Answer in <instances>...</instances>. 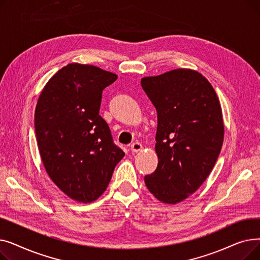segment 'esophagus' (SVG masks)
<instances>
[{
  "label": "esophagus",
  "mask_w": 260,
  "mask_h": 260,
  "mask_svg": "<svg viewBox=\"0 0 260 260\" xmlns=\"http://www.w3.org/2000/svg\"><path fill=\"white\" fill-rule=\"evenodd\" d=\"M142 148H143V146H142V144L139 143V142H135V143H133V144L131 145V149H132L133 153H138V152L142 151Z\"/></svg>",
  "instance_id": "1"
}]
</instances>
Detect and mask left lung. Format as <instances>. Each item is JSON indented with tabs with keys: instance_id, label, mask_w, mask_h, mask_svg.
<instances>
[{
	"instance_id": "left-lung-1",
	"label": "left lung",
	"mask_w": 260,
	"mask_h": 260,
	"mask_svg": "<svg viewBox=\"0 0 260 260\" xmlns=\"http://www.w3.org/2000/svg\"><path fill=\"white\" fill-rule=\"evenodd\" d=\"M141 85L158 115V167L144 182L159 201L179 203L206 181L219 156L221 105L207 78L189 68L144 77Z\"/></svg>"
}]
</instances>
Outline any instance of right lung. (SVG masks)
I'll list each match as a JSON object with an SVG mask.
<instances>
[{
    "label": "right lung",
    "instance_id": "obj_1",
    "mask_svg": "<svg viewBox=\"0 0 260 260\" xmlns=\"http://www.w3.org/2000/svg\"><path fill=\"white\" fill-rule=\"evenodd\" d=\"M117 78L97 66L70 63L39 95L35 129L41 160L52 182L78 202L97 200L125 155L99 115L102 90Z\"/></svg>",
    "mask_w": 260,
    "mask_h": 260
}]
</instances>
